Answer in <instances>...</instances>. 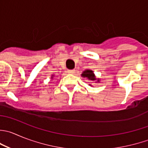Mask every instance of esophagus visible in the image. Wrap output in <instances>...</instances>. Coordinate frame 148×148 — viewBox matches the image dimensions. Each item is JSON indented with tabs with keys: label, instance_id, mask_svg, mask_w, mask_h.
<instances>
[{
	"label": "esophagus",
	"instance_id": "34e87169",
	"mask_svg": "<svg viewBox=\"0 0 148 148\" xmlns=\"http://www.w3.org/2000/svg\"><path fill=\"white\" fill-rule=\"evenodd\" d=\"M76 72V71L74 69H71V70H68V73H69V74H74V73Z\"/></svg>",
	"mask_w": 148,
	"mask_h": 148
}]
</instances>
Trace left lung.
Wrapping results in <instances>:
<instances>
[{"label": "left lung", "instance_id": "1", "mask_svg": "<svg viewBox=\"0 0 148 148\" xmlns=\"http://www.w3.org/2000/svg\"><path fill=\"white\" fill-rule=\"evenodd\" d=\"M82 76L83 77H86V78L88 79L89 80H90V81L92 82H94L95 81V80H97V78L95 77V76L94 73H93V71H92V70H85V71H84L82 72ZM97 82H99V79H97ZM90 86H92L91 84H90Z\"/></svg>", "mask_w": 148, "mask_h": 148}]
</instances>
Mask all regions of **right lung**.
Instances as JSON below:
<instances>
[{
    "instance_id": "1",
    "label": "right lung",
    "mask_w": 148,
    "mask_h": 148,
    "mask_svg": "<svg viewBox=\"0 0 148 148\" xmlns=\"http://www.w3.org/2000/svg\"><path fill=\"white\" fill-rule=\"evenodd\" d=\"M53 76H52V77H51V78H53Z\"/></svg>"
}]
</instances>
